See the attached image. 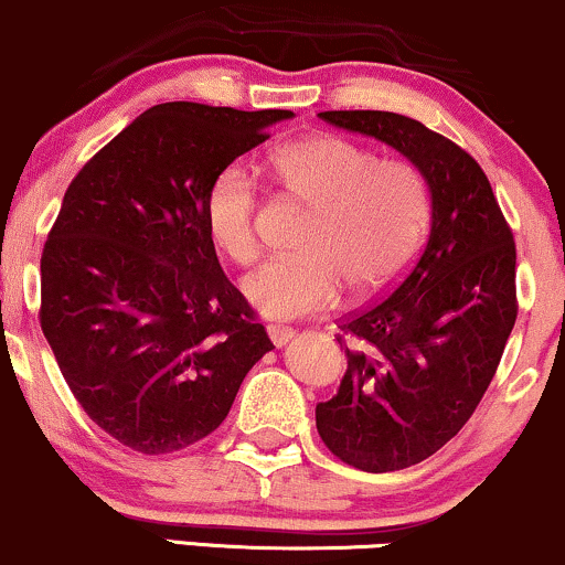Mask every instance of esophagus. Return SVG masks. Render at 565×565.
<instances>
[{"label": "esophagus", "mask_w": 565, "mask_h": 565, "mask_svg": "<svg viewBox=\"0 0 565 565\" xmlns=\"http://www.w3.org/2000/svg\"><path fill=\"white\" fill-rule=\"evenodd\" d=\"M267 332H269V340H271V343H275L277 348H282L285 343H290V340L296 338V332L290 330V327H280V324H269Z\"/></svg>", "instance_id": "obj_1"}]
</instances>
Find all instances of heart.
Returning a JSON list of instances; mask_svg holds the SVG:
<instances>
[{
    "mask_svg": "<svg viewBox=\"0 0 565 565\" xmlns=\"http://www.w3.org/2000/svg\"><path fill=\"white\" fill-rule=\"evenodd\" d=\"M288 191L317 209L298 262H269L243 282L248 303L267 319L330 311L345 285L361 298L387 294L416 262L431 220V191L408 159H382L343 136H311L271 154ZM259 185L243 164L209 183L204 220L212 241L235 264L259 259Z\"/></svg>",
    "mask_w": 565,
    "mask_h": 565,
    "instance_id": "1",
    "label": "heart"
}]
</instances>
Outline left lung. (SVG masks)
Listing matches in <instances>:
<instances>
[{"mask_svg":"<svg viewBox=\"0 0 565 565\" xmlns=\"http://www.w3.org/2000/svg\"><path fill=\"white\" fill-rule=\"evenodd\" d=\"M393 146L427 178V246L393 294L340 322L348 369L317 429L361 471L422 463L471 419L516 324V243L477 159L406 115L319 113Z\"/></svg>","mask_w":565,"mask_h":565,"instance_id":"left-lung-1","label":"left lung"}]
</instances>
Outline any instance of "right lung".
Masks as SVG:
<instances>
[{"label":"right lung","instance_id":"add662e5","mask_svg":"<svg viewBox=\"0 0 565 565\" xmlns=\"http://www.w3.org/2000/svg\"><path fill=\"white\" fill-rule=\"evenodd\" d=\"M290 109H146L67 185L41 254V330L88 419L146 456L204 440L271 351L220 267L204 201Z\"/></svg>","mask_w":565,"mask_h":565}]
</instances>
